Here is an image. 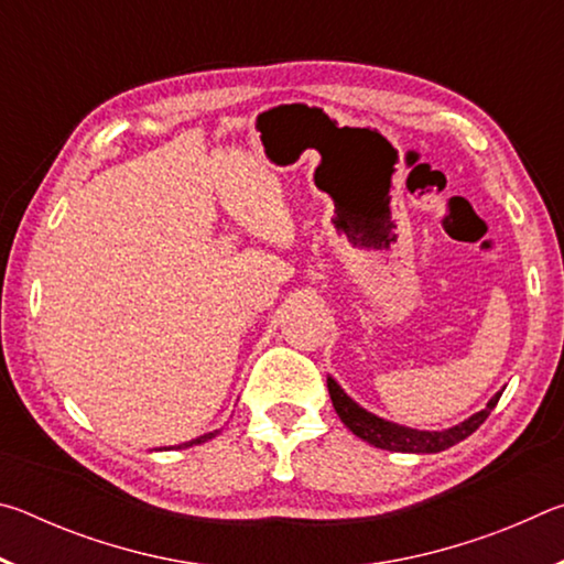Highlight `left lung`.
Returning <instances> with one entry per match:
<instances>
[{
	"instance_id": "obj_1",
	"label": "left lung",
	"mask_w": 564,
	"mask_h": 564,
	"mask_svg": "<svg viewBox=\"0 0 564 564\" xmlns=\"http://www.w3.org/2000/svg\"><path fill=\"white\" fill-rule=\"evenodd\" d=\"M328 393L338 417L346 423V427L352 435L360 437V441L376 445L380 451H393V453H441V451H447V447H453L455 443L465 441L467 435H473L477 427L488 420L492 408L498 405L502 390L498 395L490 398V403L485 405L480 413L463 420L460 425L447 427V431H415V427L390 423V420L368 413V410H362L356 400H350L346 393H343V388L333 378H328Z\"/></svg>"
}]
</instances>
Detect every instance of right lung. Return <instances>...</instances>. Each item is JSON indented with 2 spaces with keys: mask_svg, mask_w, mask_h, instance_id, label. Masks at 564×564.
<instances>
[{
  "mask_svg": "<svg viewBox=\"0 0 564 564\" xmlns=\"http://www.w3.org/2000/svg\"><path fill=\"white\" fill-rule=\"evenodd\" d=\"M216 433H218V431H214V433H206V435H202V437H194V441H188V443H184V445H178V447H191V445H202V443H206V441H212V437H216Z\"/></svg>",
  "mask_w": 564,
  "mask_h": 564,
  "instance_id": "obj_1",
  "label": "right lung"
}]
</instances>
